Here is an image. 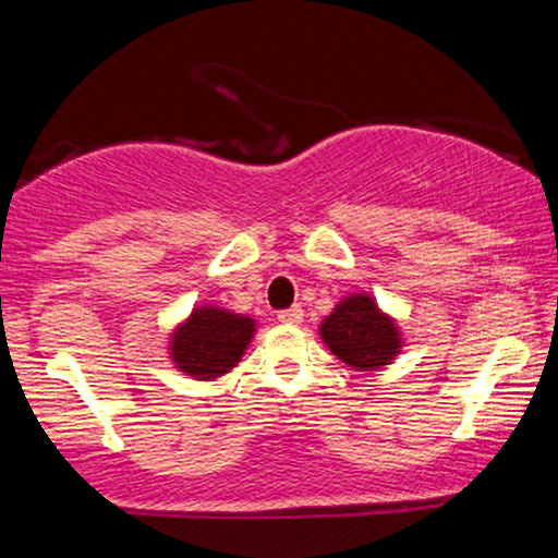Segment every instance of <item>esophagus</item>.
<instances>
[{"instance_id":"esophagus-1","label":"esophagus","mask_w":558,"mask_h":558,"mask_svg":"<svg viewBox=\"0 0 558 558\" xmlns=\"http://www.w3.org/2000/svg\"><path fill=\"white\" fill-rule=\"evenodd\" d=\"M278 319L283 325H301V319H304V310H301V306H291V310L280 312Z\"/></svg>"}]
</instances>
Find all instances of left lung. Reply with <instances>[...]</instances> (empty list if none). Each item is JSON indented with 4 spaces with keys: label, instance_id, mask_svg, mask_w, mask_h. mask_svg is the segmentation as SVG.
Listing matches in <instances>:
<instances>
[{
    "label": "left lung",
    "instance_id": "8db88e82",
    "mask_svg": "<svg viewBox=\"0 0 558 558\" xmlns=\"http://www.w3.org/2000/svg\"><path fill=\"white\" fill-rule=\"evenodd\" d=\"M319 338L356 373L383 369L399 356L403 338L396 319L369 293H349L319 325Z\"/></svg>",
    "mask_w": 558,
    "mask_h": 558
}]
</instances>
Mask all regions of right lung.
Masks as SVG:
<instances>
[{
  "mask_svg": "<svg viewBox=\"0 0 558 558\" xmlns=\"http://www.w3.org/2000/svg\"><path fill=\"white\" fill-rule=\"evenodd\" d=\"M254 330L257 323L252 317L213 304L194 306V312L170 332V360L178 373L194 380H215L241 362Z\"/></svg>",
  "mask_w": 558,
  "mask_h": 558,
  "instance_id": "right-lung-1",
  "label": "right lung"
}]
</instances>
